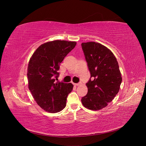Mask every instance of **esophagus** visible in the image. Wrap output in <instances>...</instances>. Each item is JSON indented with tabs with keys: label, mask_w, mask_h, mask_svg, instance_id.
<instances>
[{
	"label": "esophagus",
	"mask_w": 146,
	"mask_h": 146,
	"mask_svg": "<svg viewBox=\"0 0 146 146\" xmlns=\"http://www.w3.org/2000/svg\"><path fill=\"white\" fill-rule=\"evenodd\" d=\"M73 85H74V86H78V85H81V83H73Z\"/></svg>",
	"instance_id": "34e87169"
}]
</instances>
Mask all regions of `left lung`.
I'll use <instances>...</instances> for the list:
<instances>
[{
  "label": "left lung",
  "instance_id": "8db88e82",
  "mask_svg": "<svg viewBox=\"0 0 146 146\" xmlns=\"http://www.w3.org/2000/svg\"><path fill=\"white\" fill-rule=\"evenodd\" d=\"M82 48L91 74L86 83L87 94L82 98L84 107L99 110L111 102L120 89L121 74L113 52L96 42L82 43Z\"/></svg>",
  "mask_w": 146,
  "mask_h": 146
}]
</instances>
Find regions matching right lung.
<instances>
[{"mask_svg":"<svg viewBox=\"0 0 146 146\" xmlns=\"http://www.w3.org/2000/svg\"><path fill=\"white\" fill-rule=\"evenodd\" d=\"M76 46V42L55 40L42 44L33 53L27 68L29 88L38 105L55 113L63 110L71 83L58 82L60 64Z\"/></svg>","mask_w":146,"mask_h":146,"instance_id":"right-lung-1","label":"right lung"}]
</instances>
